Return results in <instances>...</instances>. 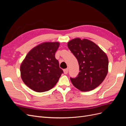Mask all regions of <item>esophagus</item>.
<instances>
[{"label":"esophagus","instance_id":"obj_1","mask_svg":"<svg viewBox=\"0 0 126 126\" xmlns=\"http://www.w3.org/2000/svg\"><path fill=\"white\" fill-rule=\"evenodd\" d=\"M63 72L64 74H67L68 72V68H67V69H64L63 70Z\"/></svg>","mask_w":126,"mask_h":126}]
</instances>
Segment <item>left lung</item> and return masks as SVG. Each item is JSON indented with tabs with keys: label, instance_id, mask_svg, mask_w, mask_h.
I'll return each mask as SVG.
<instances>
[{
	"label": "left lung",
	"instance_id": "obj_1",
	"mask_svg": "<svg viewBox=\"0 0 126 126\" xmlns=\"http://www.w3.org/2000/svg\"><path fill=\"white\" fill-rule=\"evenodd\" d=\"M68 47L79 66L77 77H70L73 85L81 91H91L99 86L108 73L107 56L96 44L86 39H72Z\"/></svg>",
	"mask_w": 126,
	"mask_h": 126
}]
</instances>
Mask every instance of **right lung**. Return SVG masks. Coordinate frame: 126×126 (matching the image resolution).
Here are the masks:
<instances>
[{
    "instance_id": "1",
    "label": "right lung",
    "mask_w": 126,
    "mask_h": 126,
    "mask_svg": "<svg viewBox=\"0 0 126 126\" xmlns=\"http://www.w3.org/2000/svg\"><path fill=\"white\" fill-rule=\"evenodd\" d=\"M58 42L39 45L30 50L20 66L22 80L30 89L45 92L52 89L58 81L63 70L59 67L55 53Z\"/></svg>"
}]
</instances>
